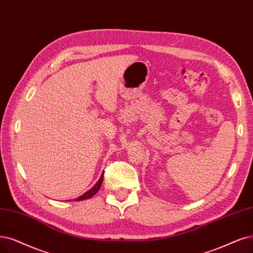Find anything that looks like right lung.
<instances>
[{"label": "right lung", "instance_id": "add662e5", "mask_svg": "<svg viewBox=\"0 0 253 253\" xmlns=\"http://www.w3.org/2000/svg\"><path fill=\"white\" fill-rule=\"evenodd\" d=\"M104 173V172H103ZM102 173V175L100 176V178H99V180L96 182V184L92 186V188L89 190V191H87L86 193H84L83 195H81L80 197H78L77 199H76V201H82V200H85V199H89V198H91L93 195H96L97 193H98V191L100 190V188H101V184H102V182H103V174Z\"/></svg>", "mask_w": 253, "mask_h": 253}]
</instances>
